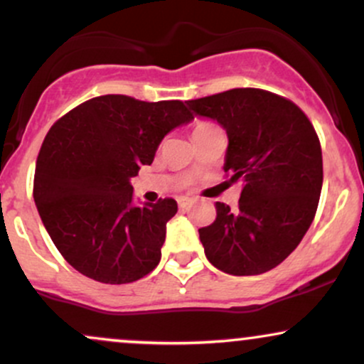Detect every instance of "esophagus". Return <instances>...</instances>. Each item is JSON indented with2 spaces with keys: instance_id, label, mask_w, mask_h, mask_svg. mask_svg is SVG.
<instances>
[{
  "instance_id": "34e87169",
  "label": "esophagus",
  "mask_w": 364,
  "mask_h": 364,
  "mask_svg": "<svg viewBox=\"0 0 364 364\" xmlns=\"http://www.w3.org/2000/svg\"><path fill=\"white\" fill-rule=\"evenodd\" d=\"M191 203H195V198H179V200H178V205L181 207V208L190 207Z\"/></svg>"
}]
</instances>
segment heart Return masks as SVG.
Returning a JSON list of instances; mask_svg holds the SVG:
<instances>
[{
  "instance_id": "1",
  "label": "heart",
  "mask_w": 364,
  "mask_h": 364,
  "mask_svg": "<svg viewBox=\"0 0 364 364\" xmlns=\"http://www.w3.org/2000/svg\"><path fill=\"white\" fill-rule=\"evenodd\" d=\"M207 128H214V124H210V123H198V124H196V127H195L193 133L200 132V129H207Z\"/></svg>"
}]
</instances>
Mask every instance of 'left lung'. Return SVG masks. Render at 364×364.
Wrapping results in <instances>:
<instances>
[{
  "label": "left lung",
  "mask_w": 364,
  "mask_h": 364,
  "mask_svg": "<svg viewBox=\"0 0 364 364\" xmlns=\"http://www.w3.org/2000/svg\"><path fill=\"white\" fill-rule=\"evenodd\" d=\"M228 133L224 171L241 181L236 210L217 202L198 229L207 260L231 275L269 272L301 243L318 207L323 162L315 128L296 104L260 89L186 101Z\"/></svg>",
  "instance_id": "left-lung-1"
}]
</instances>
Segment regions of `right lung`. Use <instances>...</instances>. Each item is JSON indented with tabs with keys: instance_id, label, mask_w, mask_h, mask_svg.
I'll return each instance as SVG.
<instances>
[{
	"instance_id": "right-lung-1",
	"label": "right lung",
	"mask_w": 364,
	"mask_h": 364,
	"mask_svg": "<svg viewBox=\"0 0 364 364\" xmlns=\"http://www.w3.org/2000/svg\"><path fill=\"white\" fill-rule=\"evenodd\" d=\"M191 119L181 101L101 95L53 124L37 157L34 202L75 270L104 284H128L156 269L178 203H135L132 178L152 164L169 132Z\"/></svg>"
}]
</instances>
